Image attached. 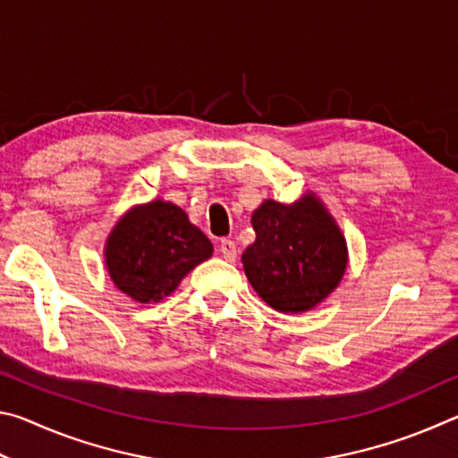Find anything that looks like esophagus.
I'll use <instances>...</instances> for the list:
<instances>
[{"label":"esophagus","mask_w":458,"mask_h":458,"mask_svg":"<svg viewBox=\"0 0 458 458\" xmlns=\"http://www.w3.org/2000/svg\"><path fill=\"white\" fill-rule=\"evenodd\" d=\"M220 254L224 257V260L234 262L236 260V244L228 238H222L220 240Z\"/></svg>","instance_id":"obj_1"}]
</instances>
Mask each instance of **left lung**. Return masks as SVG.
Instances as JSON below:
<instances>
[{
	"mask_svg": "<svg viewBox=\"0 0 458 458\" xmlns=\"http://www.w3.org/2000/svg\"><path fill=\"white\" fill-rule=\"evenodd\" d=\"M250 222L257 240L242 254L244 275L275 311H311L337 289L347 242L317 193L307 191L294 204L265 199Z\"/></svg>",
	"mask_w": 458,
	"mask_h": 458,
	"instance_id": "obj_1",
	"label": "left lung"
}]
</instances>
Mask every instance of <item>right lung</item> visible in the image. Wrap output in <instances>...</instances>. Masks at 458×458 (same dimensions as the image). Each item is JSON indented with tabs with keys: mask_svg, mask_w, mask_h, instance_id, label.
I'll use <instances>...</instances> for the list:
<instances>
[{
	"mask_svg": "<svg viewBox=\"0 0 458 458\" xmlns=\"http://www.w3.org/2000/svg\"><path fill=\"white\" fill-rule=\"evenodd\" d=\"M214 246L180 206L165 199L129 208L105 242L113 284L135 303H159L190 270L212 257Z\"/></svg>",
	"mask_w": 458,
	"mask_h": 458,
	"instance_id": "obj_1",
	"label": "right lung"
}]
</instances>
